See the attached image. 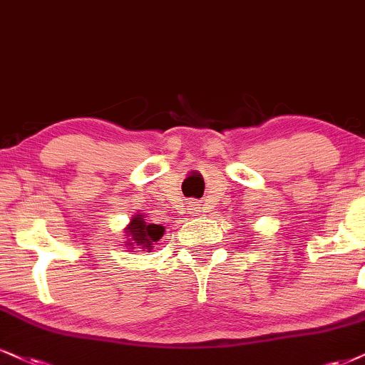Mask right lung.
Wrapping results in <instances>:
<instances>
[{"mask_svg": "<svg viewBox=\"0 0 365 365\" xmlns=\"http://www.w3.org/2000/svg\"><path fill=\"white\" fill-rule=\"evenodd\" d=\"M128 233L132 237L130 240V245H140V249L145 252H150L152 247H154V242H159L162 233H164V228L160 225L147 223L143 220V215H137L132 222L128 225Z\"/></svg>", "mask_w": 365, "mask_h": 365, "instance_id": "1", "label": "right lung"}]
</instances>
